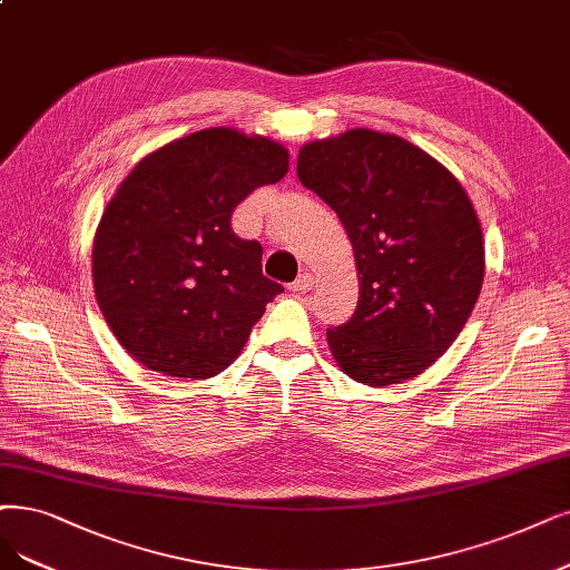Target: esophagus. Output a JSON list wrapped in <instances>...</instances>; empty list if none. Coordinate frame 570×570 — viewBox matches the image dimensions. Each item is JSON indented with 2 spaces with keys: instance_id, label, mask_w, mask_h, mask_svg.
I'll return each mask as SVG.
<instances>
[{
  "instance_id": "34e87169",
  "label": "esophagus",
  "mask_w": 570,
  "mask_h": 570,
  "mask_svg": "<svg viewBox=\"0 0 570 570\" xmlns=\"http://www.w3.org/2000/svg\"><path fill=\"white\" fill-rule=\"evenodd\" d=\"M312 286H314V274L312 272H303L301 277L293 282L288 288H291V293H307V291H312Z\"/></svg>"
}]
</instances>
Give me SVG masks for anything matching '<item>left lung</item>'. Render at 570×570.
<instances>
[{
    "mask_svg": "<svg viewBox=\"0 0 570 570\" xmlns=\"http://www.w3.org/2000/svg\"><path fill=\"white\" fill-rule=\"evenodd\" d=\"M298 178L341 218L352 242L360 301L326 331L352 381H411L465 328L483 284L476 210L449 168L394 134L350 129L309 140Z\"/></svg>",
    "mask_w": 570,
    "mask_h": 570,
    "instance_id": "1",
    "label": "left lung"
}]
</instances>
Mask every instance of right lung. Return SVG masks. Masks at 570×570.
Instances as JSON below:
<instances>
[{
	"mask_svg": "<svg viewBox=\"0 0 570 570\" xmlns=\"http://www.w3.org/2000/svg\"><path fill=\"white\" fill-rule=\"evenodd\" d=\"M286 171L279 140L214 126L157 147L121 180L96 227L91 274L105 324L136 362L202 381L237 360L284 286L263 277V246L229 218Z\"/></svg>",
	"mask_w": 570,
	"mask_h": 570,
	"instance_id": "obj_1",
	"label": "right lung"
}]
</instances>
